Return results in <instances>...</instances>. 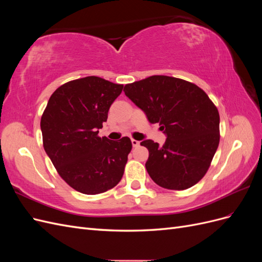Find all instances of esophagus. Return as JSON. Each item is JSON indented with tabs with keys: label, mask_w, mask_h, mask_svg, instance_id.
Returning <instances> with one entry per match:
<instances>
[{
	"label": "esophagus",
	"mask_w": 262,
	"mask_h": 262,
	"mask_svg": "<svg viewBox=\"0 0 262 262\" xmlns=\"http://www.w3.org/2000/svg\"><path fill=\"white\" fill-rule=\"evenodd\" d=\"M131 142H132V145H133V147H138V146L140 145V141H137V140L132 139V140H131Z\"/></svg>",
	"instance_id": "obj_1"
}]
</instances>
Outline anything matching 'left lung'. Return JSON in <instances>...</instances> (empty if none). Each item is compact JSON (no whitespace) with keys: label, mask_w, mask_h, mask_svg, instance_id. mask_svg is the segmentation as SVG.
<instances>
[{"label":"left lung","mask_w":262,"mask_h":262,"mask_svg":"<svg viewBox=\"0 0 262 262\" xmlns=\"http://www.w3.org/2000/svg\"><path fill=\"white\" fill-rule=\"evenodd\" d=\"M123 92L150 123H160L167 137L163 146L152 140L141 142L148 149L145 167L149 177L170 190H185L199 182L220 143V115L205 92L166 75L126 84Z\"/></svg>","instance_id":"8db88e82"}]
</instances>
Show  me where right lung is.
<instances>
[{"label": "right lung", "instance_id": "right-lung-1", "mask_svg": "<svg viewBox=\"0 0 262 262\" xmlns=\"http://www.w3.org/2000/svg\"><path fill=\"white\" fill-rule=\"evenodd\" d=\"M122 89L87 76L61 85L47 104L40 121L43 148L61 178L78 192L102 193L123 176L131 140L98 137Z\"/></svg>", "mask_w": 262, "mask_h": 262}]
</instances>
